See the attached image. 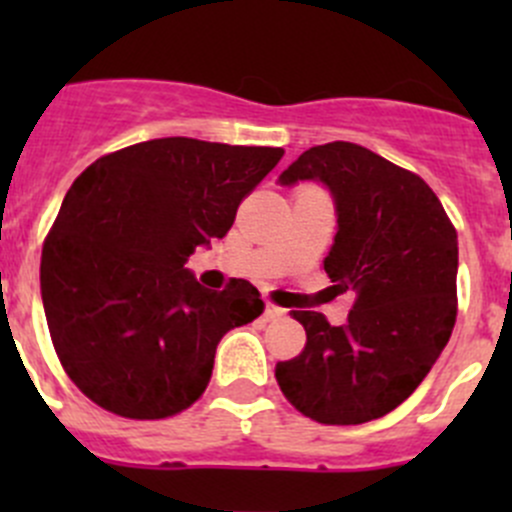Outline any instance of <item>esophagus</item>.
Listing matches in <instances>:
<instances>
[{
	"label": "esophagus",
	"mask_w": 512,
	"mask_h": 512,
	"mask_svg": "<svg viewBox=\"0 0 512 512\" xmlns=\"http://www.w3.org/2000/svg\"><path fill=\"white\" fill-rule=\"evenodd\" d=\"M287 314V309L282 307H275V304H267L265 307V319L267 322H275V319H282Z\"/></svg>",
	"instance_id": "obj_1"
}]
</instances>
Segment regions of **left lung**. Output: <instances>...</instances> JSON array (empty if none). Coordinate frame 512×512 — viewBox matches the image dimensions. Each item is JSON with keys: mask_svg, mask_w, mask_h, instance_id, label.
I'll return each mask as SVG.
<instances>
[{"mask_svg": "<svg viewBox=\"0 0 512 512\" xmlns=\"http://www.w3.org/2000/svg\"><path fill=\"white\" fill-rule=\"evenodd\" d=\"M329 190L337 235L324 260L339 292H354L347 324L294 309L302 354L280 361L289 404L319 423L352 426L404 404L441 356L456 324L458 235L421 178L356 143L304 151L277 183Z\"/></svg>", "mask_w": 512, "mask_h": 512, "instance_id": "1", "label": "left lung"}]
</instances>
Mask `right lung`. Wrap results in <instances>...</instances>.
<instances>
[{"instance_id":"add662e5","label":"right lung","mask_w":512,"mask_h":512,"mask_svg":"<svg viewBox=\"0 0 512 512\" xmlns=\"http://www.w3.org/2000/svg\"><path fill=\"white\" fill-rule=\"evenodd\" d=\"M282 156L156 138L74 180L41 250V302L66 374L94 404L151 421L200 399L220 339L265 304L245 280L200 287L185 262L227 235L240 200Z\"/></svg>"}]
</instances>
